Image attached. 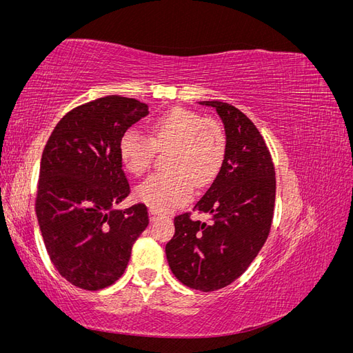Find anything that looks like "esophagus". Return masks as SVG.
Listing matches in <instances>:
<instances>
[{"mask_svg": "<svg viewBox=\"0 0 353 353\" xmlns=\"http://www.w3.org/2000/svg\"><path fill=\"white\" fill-rule=\"evenodd\" d=\"M157 216H159V212L154 210V209H150V219L154 221Z\"/></svg>", "mask_w": 353, "mask_h": 353, "instance_id": "1", "label": "esophagus"}]
</instances>
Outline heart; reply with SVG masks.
<instances>
[{
  "label": "heart",
  "instance_id": "obj_1",
  "mask_svg": "<svg viewBox=\"0 0 353 353\" xmlns=\"http://www.w3.org/2000/svg\"><path fill=\"white\" fill-rule=\"evenodd\" d=\"M117 150L123 166L135 176L152 168L156 152H166L168 174H156L137 188V197L157 212H169L193 196L194 185H210L227 156L223 126L203 113L175 108L159 116L145 137L135 128L126 130Z\"/></svg>",
  "mask_w": 353,
  "mask_h": 353
}]
</instances>
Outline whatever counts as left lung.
<instances>
[{
    "label": "left lung",
    "instance_id": "1",
    "mask_svg": "<svg viewBox=\"0 0 353 353\" xmlns=\"http://www.w3.org/2000/svg\"><path fill=\"white\" fill-rule=\"evenodd\" d=\"M212 105L225 125L227 156L221 172L193 210L175 216V236L166 258L176 279L190 288L213 292L227 287L249 268L270 236L275 208V168L256 125L241 110L222 101Z\"/></svg>",
    "mask_w": 353,
    "mask_h": 353
}]
</instances>
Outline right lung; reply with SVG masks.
<instances>
[{"instance_id": "1", "label": "right lung", "mask_w": 353, "mask_h": 353, "mask_svg": "<svg viewBox=\"0 0 353 353\" xmlns=\"http://www.w3.org/2000/svg\"><path fill=\"white\" fill-rule=\"evenodd\" d=\"M148 105L108 95L72 109L52 130L41 157L35 212L52 265L82 290L122 276L148 225L144 203L113 209L131 193L117 144Z\"/></svg>"}]
</instances>
